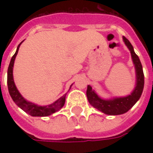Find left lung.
<instances>
[{
  "mask_svg": "<svg viewBox=\"0 0 153 153\" xmlns=\"http://www.w3.org/2000/svg\"><path fill=\"white\" fill-rule=\"evenodd\" d=\"M123 41L131 53L132 60L134 65L136 74V83L134 89L132 91L130 94L125 97H115L110 99H104L98 96L95 90H93L90 85H88L87 88L86 93L88 102L94 108L106 115H117L127 112L139 100L144 87V74L140 60L134 52V47L129 42V41L125 37H123Z\"/></svg>",
  "mask_w": 153,
  "mask_h": 153,
  "instance_id": "8db88e82",
  "label": "left lung"
}]
</instances>
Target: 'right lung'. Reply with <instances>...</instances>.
Returning <instances> with one entry per match:
<instances>
[{
    "mask_svg": "<svg viewBox=\"0 0 153 153\" xmlns=\"http://www.w3.org/2000/svg\"><path fill=\"white\" fill-rule=\"evenodd\" d=\"M23 42L19 44L17 50L15 51V55L12 56L10 65H9L8 71H7V84H8L9 93H10V95L13 101L15 102V104L19 108H21L24 111L28 113V115H32V116H41V117L42 116H48V115H51L53 113L56 112L63 107L65 102V97H66L67 93H65V95L60 97L59 99H57L56 102H54L52 104L47 105V106H38L35 103L28 102V100H26L24 97L22 96L15 86L14 77H13V68H14L15 57L18 54L19 47H20V45ZM72 85L73 84L70 85V88Z\"/></svg>",
    "mask_w": 153,
    "mask_h": 153,
    "instance_id": "obj_1",
    "label": "right lung"
}]
</instances>
